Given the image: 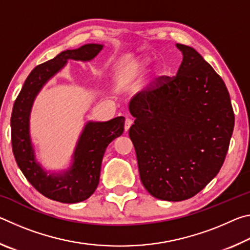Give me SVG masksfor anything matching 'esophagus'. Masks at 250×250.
Segmentation results:
<instances>
[{"label": "esophagus", "mask_w": 250, "mask_h": 250, "mask_svg": "<svg viewBox=\"0 0 250 250\" xmlns=\"http://www.w3.org/2000/svg\"><path fill=\"white\" fill-rule=\"evenodd\" d=\"M132 124H133V121L131 120V119H129V118H126L125 121V130L128 131L130 126L132 125Z\"/></svg>", "instance_id": "obj_1"}]
</instances>
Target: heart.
Segmentation results:
<instances>
[{
  "mask_svg": "<svg viewBox=\"0 0 250 250\" xmlns=\"http://www.w3.org/2000/svg\"><path fill=\"white\" fill-rule=\"evenodd\" d=\"M150 64V58L149 57H140L135 59L131 64L126 66L125 70V77L128 82H132L137 77H139L143 70L146 69V67Z\"/></svg>",
  "mask_w": 250,
  "mask_h": 250,
  "instance_id": "b5f03b06",
  "label": "heart"
}]
</instances>
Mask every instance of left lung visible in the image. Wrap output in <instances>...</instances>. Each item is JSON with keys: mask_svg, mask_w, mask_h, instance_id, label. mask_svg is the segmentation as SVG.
Here are the masks:
<instances>
[{"mask_svg": "<svg viewBox=\"0 0 250 250\" xmlns=\"http://www.w3.org/2000/svg\"><path fill=\"white\" fill-rule=\"evenodd\" d=\"M176 47L183 61L175 77H159L129 103L142 184L170 202L193 197L217 175L235 124L223 79L193 47Z\"/></svg>", "mask_w": 250, "mask_h": 250, "instance_id": "8db88e82", "label": "left lung"}]
</instances>
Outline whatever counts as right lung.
I'll list each match as a JSON object with an SVG mask.
<instances>
[{"instance_id":"obj_1","label":"right lung","mask_w":250,"mask_h":250,"mask_svg":"<svg viewBox=\"0 0 250 250\" xmlns=\"http://www.w3.org/2000/svg\"><path fill=\"white\" fill-rule=\"evenodd\" d=\"M101 44H86L67 49L36 66L25 80L11 117L12 149L21 171L34 188L53 201L73 204L87 200L99 183L101 162L110 142L125 130V117L105 122H87L76 145L71 166L62 172H48L36 161L29 133V117L36 96L48 80L66 66L69 59L89 62L103 49Z\"/></svg>"}]
</instances>
